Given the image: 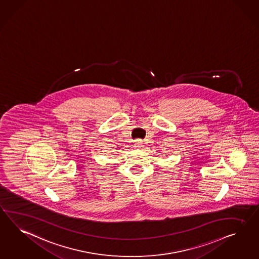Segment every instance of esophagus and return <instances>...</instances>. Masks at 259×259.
Returning <instances> with one entry per match:
<instances>
[{"mask_svg":"<svg viewBox=\"0 0 259 259\" xmlns=\"http://www.w3.org/2000/svg\"><path fill=\"white\" fill-rule=\"evenodd\" d=\"M135 146H136L137 148H142V147H144L143 141H142V140H136V141H135Z\"/></svg>","mask_w":259,"mask_h":259,"instance_id":"1","label":"esophagus"}]
</instances>
